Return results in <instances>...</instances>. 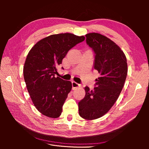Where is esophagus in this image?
<instances>
[{
	"label": "esophagus",
	"mask_w": 149,
	"mask_h": 149,
	"mask_svg": "<svg viewBox=\"0 0 149 149\" xmlns=\"http://www.w3.org/2000/svg\"><path fill=\"white\" fill-rule=\"evenodd\" d=\"M79 86H80V84H79L78 83H76L75 81H72V87H73V89H75L76 88H77Z\"/></svg>",
	"instance_id": "esophagus-1"
}]
</instances>
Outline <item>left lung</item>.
<instances>
[{"label":"left lung","instance_id":"1","mask_svg":"<svg viewBox=\"0 0 149 149\" xmlns=\"http://www.w3.org/2000/svg\"><path fill=\"white\" fill-rule=\"evenodd\" d=\"M86 37L95 54L94 68L100 75L93 90L84 88L85 96L78 103L79 114L84 119L93 120L106 114L118 99L127 77V63L120 48L106 36L89 33Z\"/></svg>","mask_w":149,"mask_h":149}]
</instances>
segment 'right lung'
I'll return each instance as SVG.
<instances>
[{
  "instance_id": "right-lung-1",
  "label": "right lung",
  "mask_w": 149,
  "mask_h": 149,
  "mask_svg": "<svg viewBox=\"0 0 149 149\" xmlns=\"http://www.w3.org/2000/svg\"><path fill=\"white\" fill-rule=\"evenodd\" d=\"M84 39L69 33L52 35L40 40L29 52L24 77L31 101L43 115L51 118L61 115L72 84L55 77L57 67L68 52Z\"/></svg>"
}]
</instances>
